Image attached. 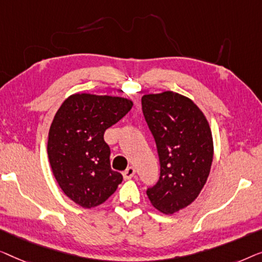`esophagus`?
Masks as SVG:
<instances>
[{
    "label": "esophagus",
    "instance_id": "obj_1",
    "mask_svg": "<svg viewBox=\"0 0 262 262\" xmlns=\"http://www.w3.org/2000/svg\"><path fill=\"white\" fill-rule=\"evenodd\" d=\"M134 174H135V168L129 166V167H127L126 171L123 172V178L124 179H130V178H133V177H134Z\"/></svg>",
    "mask_w": 262,
    "mask_h": 262
}]
</instances>
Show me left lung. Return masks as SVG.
Wrapping results in <instances>:
<instances>
[{
    "label": "left lung",
    "instance_id": "1",
    "mask_svg": "<svg viewBox=\"0 0 262 262\" xmlns=\"http://www.w3.org/2000/svg\"><path fill=\"white\" fill-rule=\"evenodd\" d=\"M142 113L158 149L160 177L147 189L150 203L171 215L198 197L213 158L212 134L202 110L173 91L141 98Z\"/></svg>",
    "mask_w": 262,
    "mask_h": 262
}]
</instances>
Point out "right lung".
Wrapping results in <instances>:
<instances>
[{"label":"right lung","instance_id":"1","mask_svg":"<svg viewBox=\"0 0 262 262\" xmlns=\"http://www.w3.org/2000/svg\"><path fill=\"white\" fill-rule=\"evenodd\" d=\"M132 106L128 98L75 94L58 109L47 154L58 185L76 204L90 209L104 203L122 182V174L110 167V148L103 136Z\"/></svg>","mask_w":262,"mask_h":262}]
</instances>
